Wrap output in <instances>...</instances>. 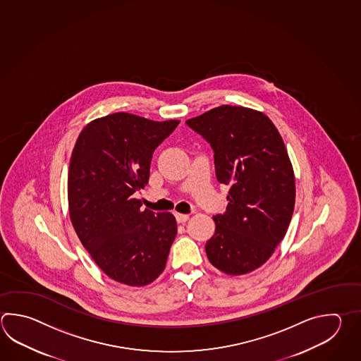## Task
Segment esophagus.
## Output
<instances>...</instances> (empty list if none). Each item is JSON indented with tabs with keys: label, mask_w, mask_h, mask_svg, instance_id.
<instances>
[{
	"label": "esophagus",
	"mask_w": 361,
	"mask_h": 361,
	"mask_svg": "<svg viewBox=\"0 0 361 361\" xmlns=\"http://www.w3.org/2000/svg\"><path fill=\"white\" fill-rule=\"evenodd\" d=\"M176 221L178 224H185L186 221L189 220V214H176Z\"/></svg>",
	"instance_id": "esophagus-1"
}]
</instances>
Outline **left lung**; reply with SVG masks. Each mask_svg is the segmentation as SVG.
I'll return each mask as SVG.
<instances>
[{"label":"left lung","instance_id":"8db88e82","mask_svg":"<svg viewBox=\"0 0 361 361\" xmlns=\"http://www.w3.org/2000/svg\"><path fill=\"white\" fill-rule=\"evenodd\" d=\"M214 150L216 177L228 185L226 211L214 216L207 257L220 271L243 275L264 265L286 236L295 209V173L270 118L222 105L186 121Z\"/></svg>","mask_w":361,"mask_h":361}]
</instances>
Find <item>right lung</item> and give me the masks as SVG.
<instances>
[{"label": "right lung", "instance_id": "obj_1", "mask_svg": "<svg viewBox=\"0 0 361 361\" xmlns=\"http://www.w3.org/2000/svg\"><path fill=\"white\" fill-rule=\"evenodd\" d=\"M178 123L114 113L90 122L74 145L68 173L74 230L96 265L126 286L154 281L177 234L173 214L141 211L133 194L147 184L155 149Z\"/></svg>", "mask_w": 361, "mask_h": 361}]
</instances>
